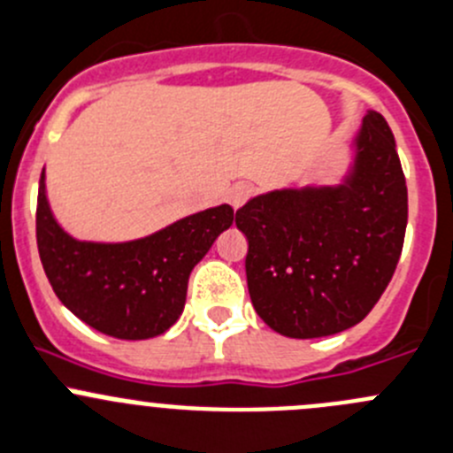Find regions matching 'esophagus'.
I'll use <instances>...</instances> for the list:
<instances>
[{
  "instance_id": "34e87169",
  "label": "esophagus",
  "mask_w": 453,
  "mask_h": 453,
  "mask_svg": "<svg viewBox=\"0 0 453 453\" xmlns=\"http://www.w3.org/2000/svg\"><path fill=\"white\" fill-rule=\"evenodd\" d=\"M251 193H253L251 184L238 182L229 188V193H226V200H229V204L234 206V209H240V206H242L244 202L251 197Z\"/></svg>"
}]
</instances>
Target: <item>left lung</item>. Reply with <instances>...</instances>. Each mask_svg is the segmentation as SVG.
I'll return each instance as SVG.
<instances>
[{
	"label": "left lung",
	"instance_id": "left-lung-1",
	"mask_svg": "<svg viewBox=\"0 0 453 453\" xmlns=\"http://www.w3.org/2000/svg\"><path fill=\"white\" fill-rule=\"evenodd\" d=\"M235 224L249 240L253 309L271 329L320 338L358 325L385 294L407 229V184L387 119L365 118L349 184L253 197Z\"/></svg>",
	"mask_w": 453,
	"mask_h": 453
}]
</instances>
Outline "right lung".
I'll return each instance as SVG.
<instances>
[{"label":"right lung","mask_w":453,"mask_h":453,"mask_svg":"<svg viewBox=\"0 0 453 453\" xmlns=\"http://www.w3.org/2000/svg\"><path fill=\"white\" fill-rule=\"evenodd\" d=\"M234 222L229 204L188 215L127 244L77 242L53 219L37 193V249L55 296L80 320L106 335L144 340L175 325L193 266Z\"/></svg>","instance_id":"1"}]
</instances>
